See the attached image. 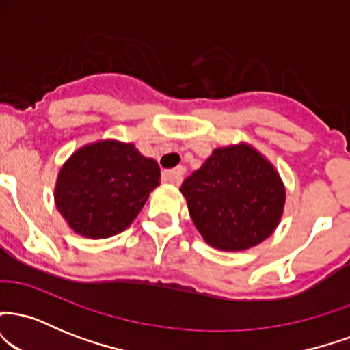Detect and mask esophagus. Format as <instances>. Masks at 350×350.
Instances as JSON below:
<instances>
[{
    "label": "esophagus",
    "mask_w": 350,
    "mask_h": 350,
    "mask_svg": "<svg viewBox=\"0 0 350 350\" xmlns=\"http://www.w3.org/2000/svg\"><path fill=\"white\" fill-rule=\"evenodd\" d=\"M163 180H164V183H174V184H178L179 180H180L179 171L164 170V171H163Z\"/></svg>",
    "instance_id": "obj_1"
}]
</instances>
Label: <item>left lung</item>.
Wrapping results in <instances>:
<instances>
[{
    "label": "left lung",
    "mask_w": 350,
    "mask_h": 350,
    "mask_svg": "<svg viewBox=\"0 0 350 350\" xmlns=\"http://www.w3.org/2000/svg\"><path fill=\"white\" fill-rule=\"evenodd\" d=\"M159 164L131 143L105 139L77 150L60 167L55 207L75 234L113 237L136 219L159 186Z\"/></svg>",
    "instance_id": "left-lung-1"
}]
</instances>
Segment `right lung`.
<instances>
[{
    "mask_svg": "<svg viewBox=\"0 0 350 350\" xmlns=\"http://www.w3.org/2000/svg\"><path fill=\"white\" fill-rule=\"evenodd\" d=\"M180 192L199 234L211 247L240 252L278 227L284 186L273 164L250 144L217 148Z\"/></svg>",
    "mask_w": 350,
    "mask_h": 350,
    "instance_id": "obj_1",
    "label": "right lung"
}]
</instances>
